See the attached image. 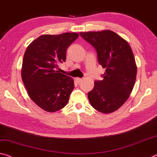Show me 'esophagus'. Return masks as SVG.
<instances>
[{
    "label": "esophagus",
    "mask_w": 157,
    "mask_h": 157,
    "mask_svg": "<svg viewBox=\"0 0 157 157\" xmlns=\"http://www.w3.org/2000/svg\"><path fill=\"white\" fill-rule=\"evenodd\" d=\"M75 80H76V82H80L82 80V78H75Z\"/></svg>",
    "instance_id": "34e87169"
}]
</instances>
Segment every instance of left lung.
<instances>
[{
  "label": "left lung",
  "instance_id": "left-lung-1",
  "mask_svg": "<svg viewBox=\"0 0 157 157\" xmlns=\"http://www.w3.org/2000/svg\"><path fill=\"white\" fill-rule=\"evenodd\" d=\"M96 49L98 61L105 73L94 82L88 93L91 106L104 114L117 110L125 103L135 84L137 66L128 42L110 30L79 33Z\"/></svg>",
  "mask_w": 157,
  "mask_h": 157
}]
</instances>
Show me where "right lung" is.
<instances>
[{
	"label": "right lung",
	"mask_w": 157,
	"mask_h": 157,
	"mask_svg": "<svg viewBox=\"0 0 157 157\" xmlns=\"http://www.w3.org/2000/svg\"><path fill=\"white\" fill-rule=\"evenodd\" d=\"M77 33L43 35L25 52L21 78L30 98L49 113L64 108L75 87L72 78L59 73V64L66 61L68 47L78 38Z\"/></svg>",
	"instance_id": "1"
}]
</instances>
